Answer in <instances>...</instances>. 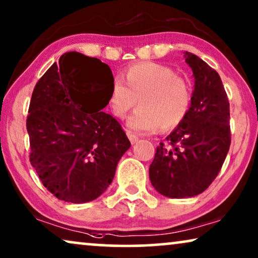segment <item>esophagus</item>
<instances>
[{"label": "esophagus", "mask_w": 258, "mask_h": 258, "mask_svg": "<svg viewBox=\"0 0 258 258\" xmlns=\"http://www.w3.org/2000/svg\"><path fill=\"white\" fill-rule=\"evenodd\" d=\"M127 137H128V139H130V142H131V144H136L139 140L138 136L133 135V133H131V132H127Z\"/></svg>", "instance_id": "obj_1"}]
</instances>
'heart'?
<instances>
[{
    "label": "heart",
    "mask_w": 258,
    "mask_h": 258,
    "mask_svg": "<svg viewBox=\"0 0 258 258\" xmlns=\"http://www.w3.org/2000/svg\"><path fill=\"white\" fill-rule=\"evenodd\" d=\"M123 82L113 80L108 107L116 118H125L139 99L140 107L127 119V127L138 133L171 130L187 115L192 101L190 84L170 67L156 62L136 63L123 73Z\"/></svg>",
    "instance_id": "b5f03b06"
}]
</instances>
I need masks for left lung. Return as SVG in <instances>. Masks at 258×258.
<instances>
[{
  "label": "left lung",
  "instance_id": "obj_1",
  "mask_svg": "<svg viewBox=\"0 0 258 258\" xmlns=\"http://www.w3.org/2000/svg\"><path fill=\"white\" fill-rule=\"evenodd\" d=\"M195 78L190 109L167 136L170 145L157 147L150 165V180L160 195L170 198L195 197L217 177L231 143L228 95L217 72L184 51Z\"/></svg>",
  "mask_w": 258,
  "mask_h": 258
}]
</instances>
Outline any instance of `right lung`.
I'll use <instances>...</instances> for the list:
<instances>
[{"label":"right lung","mask_w":258,"mask_h":258,"mask_svg":"<svg viewBox=\"0 0 258 258\" xmlns=\"http://www.w3.org/2000/svg\"><path fill=\"white\" fill-rule=\"evenodd\" d=\"M113 80L108 64L68 51L35 85L27 116L29 160L57 199H97L131 146L120 123L102 111Z\"/></svg>","instance_id":"obj_1"}]
</instances>
